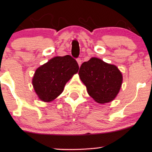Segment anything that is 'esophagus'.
<instances>
[{"instance_id": "1", "label": "esophagus", "mask_w": 152, "mask_h": 152, "mask_svg": "<svg viewBox=\"0 0 152 152\" xmlns=\"http://www.w3.org/2000/svg\"><path fill=\"white\" fill-rule=\"evenodd\" d=\"M76 61H77V63H78V66H81V62H82V61H81V58H78L77 59H76Z\"/></svg>"}]
</instances>
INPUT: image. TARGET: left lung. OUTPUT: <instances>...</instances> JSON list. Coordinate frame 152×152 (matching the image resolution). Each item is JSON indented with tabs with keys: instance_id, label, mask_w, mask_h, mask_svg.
Instances as JSON below:
<instances>
[{
	"instance_id": "obj_1",
	"label": "left lung",
	"mask_w": 152,
	"mask_h": 152,
	"mask_svg": "<svg viewBox=\"0 0 152 152\" xmlns=\"http://www.w3.org/2000/svg\"><path fill=\"white\" fill-rule=\"evenodd\" d=\"M87 92L99 104L114 100L122 83V74L116 66L97 58L83 62L78 71Z\"/></svg>"
}]
</instances>
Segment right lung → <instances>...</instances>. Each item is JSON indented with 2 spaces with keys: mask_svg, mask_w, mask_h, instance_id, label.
Returning a JSON list of instances; mask_svg holds the SVG:
<instances>
[{
  "mask_svg": "<svg viewBox=\"0 0 152 152\" xmlns=\"http://www.w3.org/2000/svg\"><path fill=\"white\" fill-rule=\"evenodd\" d=\"M78 64L69 55L56 56L40 66L33 78V86L38 98L51 102L64 91L66 82L78 72Z\"/></svg>",
  "mask_w": 152,
  "mask_h": 152,
  "instance_id": "add662e5",
  "label": "right lung"
}]
</instances>
